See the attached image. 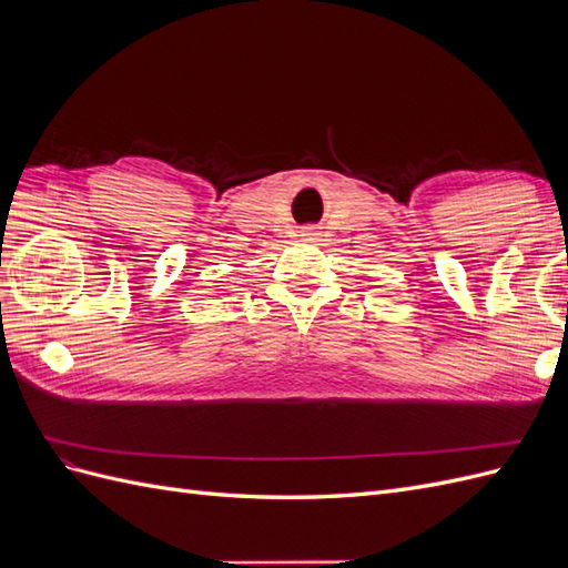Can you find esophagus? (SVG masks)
<instances>
[{
	"label": "esophagus",
	"mask_w": 568,
	"mask_h": 568,
	"mask_svg": "<svg viewBox=\"0 0 568 568\" xmlns=\"http://www.w3.org/2000/svg\"><path fill=\"white\" fill-rule=\"evenodd\" d=\"M303 236H315V230H311V227H307V230H305V234H303Z\"/></svg>",
	"instance_id": "obj_1"
}]
</instances>
